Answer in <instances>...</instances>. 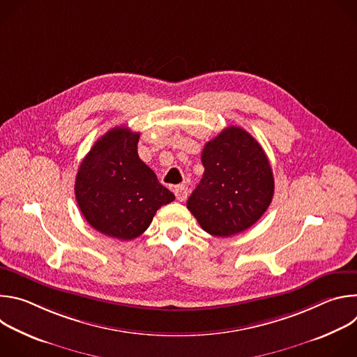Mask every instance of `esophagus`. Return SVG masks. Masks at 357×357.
Returning a JSON list of instances; mask_svg holds the SVG:
<instances>
[{
    "mask_svg": "<svg viewBox=\"0 0 357 357\" xmlns=\"http://www.w3.org/2000/svg\"><path fill=\"white\" fill-rule=\"evenodd\" d=\"M174 192H175V196H176V199H178L179 202H183V200L188 197V186H185V185H178V186H175Z\"/></svg>",
    "mask_w": 357,
    "mask_h": 357,
    "instance_id": "34e87169",
    "label": "esophagus"
}]
</instances>
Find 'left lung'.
<instances>
[{"instance_id":"1","label":"left lung","mask_w":357,"mask_h":357,"mask_svg":"<svg viewBox=\"0 0 357 357\" xmlns=\"http://www.w3.org/2000/svg\"><path fill=\"white\" fill-rule=\"evenodd\" d=\"M205 172L186 206L212 236L230 237L256 223L274 196V176L261 145L227 127L202 151Z\"/></svg>"}]
</instances>
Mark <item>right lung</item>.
Segmentation results:
<instances>
[{"instance_id": "right-lung-1", "label": "right lung", "mask_w": 357, "mask_h": 357, "mask_svg": "<svg viewBox=\"0 0 357 357\" xmlns=\"http://www.w3.org/2000/svg\"><path fill=\"white\" fill-rule=\"evenodd\" d=\"M138 132L114 127L83 158L75 182L80 212L97 231L119 240L141 236L157 211L175 200L138 157Z\"/></svg>"}]
</instances>
